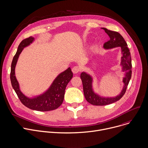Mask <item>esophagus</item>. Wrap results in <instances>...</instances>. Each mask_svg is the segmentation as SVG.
<instances>
[{
  "label": "esophagus",
  "instance_id": "esophagus-1",
  "mask_svg": "<svg viewBox=\"0 0 148 148\" xmlns=\"http://www.w3.org/2000/svg\"><path fill=\"white\" fill-rule=\"evenodd\" d=\"M72 71L73 73H77L80 71V68L78 66H75L73 67Z\"/></svg>",
  "mask_w": 148,
  "mask_h": 148
}]
</instances>
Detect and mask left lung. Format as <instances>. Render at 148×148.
<instances>
[{"mask_svg":"<svg viewBox=\"0 0 148 148\" xmlns=\"http://www.w3.org/2000/svg\"><path fill=\"white\" fill-rule=\"evenodd\" d=\"M110 37V40L104 44L105 49H111L115 47H120L123 56L121 57V65L122 66V71L125 72V76L123 77V82L124 86L120 95L113 97H101L99 95L95 93L92 88L93 79L92 76L86 73L82 72L80 75V78L83 83V93L86 100L94 106H106L121 99L124 95L132 75V64L131 57L130 49L123 36L118 32L109 30L106 28H102Z\"/></svg>","mask_w":148,"mask_h":148,"instance_id":"8db88e82","label":"left lung"}]
</instances>
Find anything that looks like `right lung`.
<instances>
[{
	"mask_svg": "<svg viewBox=\"0 0 148 148\" xmlns=\"http://www.w3.org/2000/svg\"><path fill=\"white\" fill-rule=\"evenodd\" d=\"M34 40V38L29 37L23 40L19 44L17 52L13 57L11 65L10 80L13 89L20 101L25 107L32 110L40 111H48L55 110L63 103L65 88L73 77L71 68L59 75L53 80L48 89L44 93L33 98L25 96L20 90L18 82L15 76V68L20 54L23 48L28 46Z\"/></svg>",
	"mask_w": 148,
	"mask_h": 148,
	"instance_id": "right-lung-1",
	"label": "right lung"
}]
</instances>
